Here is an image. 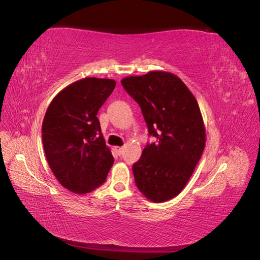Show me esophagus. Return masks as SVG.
<instances>
[{
	"label": "esophagus",
	"instance_id": "esophagus-1",
	"mask_svg": "<svg viewBox=\"0 0 260 260\" xmlns=\"http://www.w3.org/2000/svg\"><path fill=\"white\" fill-rule=\"evenodd\" d=\"M115 149H116V152L118 153V155H121L123 153V147L122 146H116Z\"/></svg>",
	"mask_w": 260,
	"mask_h": 260
}]
</instances>
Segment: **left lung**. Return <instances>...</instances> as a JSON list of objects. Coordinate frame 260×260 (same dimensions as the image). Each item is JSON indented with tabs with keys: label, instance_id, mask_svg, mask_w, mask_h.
<instances>
[{
	"label": "left lung",
	"instance_id": "obj_1",
	"mask_svg": "<svg viewBox=\"0 0 260 260\" xmlns=\"http://www.w3.org/2000/svg\"><path fill=\"white\" fill-rule=\"evenodd\" d=\"M121 84L142 109L147 143L133 164L136 184L154 203L174 199L190 180L206 142L198 101L176 75L151 72L123 78Z\"/></svg>",
	"mask_w": 260,
	"mask_h": 260
}]
</instances>
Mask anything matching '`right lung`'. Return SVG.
Returning a JSON list of instances; mask_svg holds the SVG:
<instances>
[{"label": "right lung", "mask_w": 260, "mask_h": 260, "mask_svg": "<svg viewBox=\"0 0 260 260\" xmlns=\"http://www.w3.org/2000/svg\"><path fill=\"white\" fill-rule=\"evenodd\" d=\"M115 86L113 79L84 78L61 90L45 113L46 160L58 182L74 193H90L103 184L114 164L96 115Z\"/></svg>", "instance_id": "right-lung-1"}]
</instances>
